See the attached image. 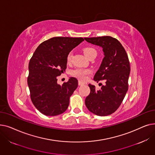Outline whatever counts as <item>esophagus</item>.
Segmentation results:
<instances>
[{"label":"esophagus","mask_w":155,"mask_h":155,"mask_svg":"<svg viewBox=\"0 0 155 155\" xmlns=\"http://www.w3.org/2000/svg\"><path fill=\"white\" fill-rule=\"evenodd\" d=\"M84 84H85V83L84 82H82V81H81V80L78 81V85L80 86V85H83Z\"/></svg>","instance_id":"esophagus-1"}]
</instances>
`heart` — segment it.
<instances>
[{"label": "heart", "instance_id": "heart-1", "mask_svg": "<svg viewBox=\"0 0 155 155\" xmlns=\"http://www.w3.org/2000/svg\"><path fill=\"white\" fill-rule=\"evenodd\" d=\"M84 53L87 58H89L92 56H97V51L95 48L92 47H86L84 49ZM72 58V53L70 52L67 56V61L70 62ZM92 73V70L88 68H77L73 70L71 74L75 77H77L81 80H85L87 76Z\"/></svg>", "mask_w": 155, "mask_h": 155}]
</instances>
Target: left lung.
<instances>
[{"label":"left lung","mask_w":155,"mask_h":155,"mask_svg":"<svg viewBox=\"0 0 155 155\" xmlns=\"http://www.w3.org/2000/svg\"><path fill=\"white\" fill-rule=\"evenodd\" d=\"M88 43L102 48L104 57L94 75L97 82L105 80V85L100 90L88 84L91 93L85 99L89 111L99 116H106L114 112L123 102L128 90L130 64L124 47L111 36L85 38Z\"/></svg>","instance_id":"obj_1"}]
</instances>
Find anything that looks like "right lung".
<instances>
[{"instance_id": "right-lung-1", "label": "right lung", "mask_w": 155, "mask_h": 155, "mask_svg": "<svg viewBox=\"0 0 155 155\" xmlns=\"http://www.w3.org/2000/svg\"><path fill=\"white\" fill-rule=\"evenodd\" d=\"M84 41L82 38H52L41 43L31 58L28 77L31 99L44 115L54 116L67 109L78 80L70 77L60 85L57 77L67 68L68 53Z\"/></svg>"}]
</instances>
